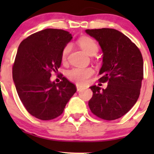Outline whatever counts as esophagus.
<instances>
[{
  "label": "esophagus",
  "instance_id": "esophagus-1",
  "mask_svg": "<svg viewBox=\"0 0 154 154\" xmlns=\"http://www.w3.org/2000/svg\"><path fill=\"white\" fill-rule=\"evenodd\" d=\"M77 86V90L78 91H80V90H82L83 88V87L82 86H80V85H77V86Z\"/></svg>",
  "mask_w": 154,
  "mask_h": 154
}]
</instances>
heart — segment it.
<instances>
[{"label": "heart", "mask_w": 154, "mask_h": 154, "mask_svg": "<svg viewBox=\"0 0 154 154\" xmlns=\"http://www.w3.org/2000/svg\"><path fill=\"white\" fill-rule=\"evenodd\" d=\"M80 47L90 56L97 54L98 46L94 39L89 37H82L78 40ZM71 51V45H67L62 53V59L66 60ZM94 74V70L91 68H74L66 73V76L71 81L80 85H84L88 83L90 77Z\"/></svg>", "instance_id": "obj_1"}]
</instances>
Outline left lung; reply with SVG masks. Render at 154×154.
<instances>
[{"instance_id": "1", "label": "left lung", "mask_w": 154, "mask_h": 154, "mask_svg": "<svg viewBox=\"0 0 154 154\" xmlns=\"http://www.w3.org/2000/svg\"><path fill=\"white\" fill-rule=\"evenodd\" d=\"M95 38L103 52L99 71L100 83L106 88L90 87L93 96L88 101L91 112L104 120H116L125 116L137 101L143 79V59L137 46L125 34L115 29H86Z\"/></svg>"}]
</instances>
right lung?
I'll return each mask as SVG.
<instances>
[{
  "label": "right lung",
  "instance_id": "1",
  "mask_svg": "<svg viewBox=\"0 0 154 154\" xmlns=\"http://www.w3.org/2000/svg\"><path fill=\"white\" fill-rule=\"evenodd\" d=\"M72 38L67 31L45 29L23 40L18 48L12 67V79L17 93L27 112L44 121L60 116L77 91L66 77L56 83L51 71H58L62 53Z\"/></svg>",
  "mask_w": 154,
  "mask_h": 154
}]
</instances>
